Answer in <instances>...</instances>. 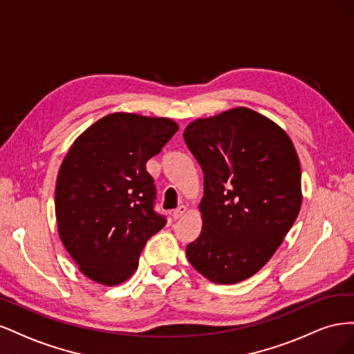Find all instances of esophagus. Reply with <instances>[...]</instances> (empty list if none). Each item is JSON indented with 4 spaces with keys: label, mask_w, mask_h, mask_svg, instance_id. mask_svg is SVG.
<instances>
[{
    "label": "esophagus",
    "mask_w": 354,
    "mask_h": 354,
    "mask_svg": "<svg viewBox=\"0 0 354 354\" xmlns=\"http://www.w3.org/2000/svg\"><path fill=\"white\" fill-rule=\"evenodd\" d=\"M186 212H187V207H186V205H180L177 209H174L173 217H174V218H181V217L185 216Z\"/></svg>",
    "instance_id": "1"
}]
</instances>
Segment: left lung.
<instances>
[{
	"instance_id": "1",
	"label": "left lung",
	"mask_w": 354,
	"mask_h": 354,
	"mask_svg": "<svg viewBox=\"0 0 354 354\" xmlns=\"http://www.w3.org/2000/svg\"><path fill=\"white\" fill-rule=\"evenodd\" d=\"M183 137L203 173V226L187 259L214 283L248 279L272 259L301 207L295 147L279 125L248 108L190 122Z\"/></svg>"
}]
</instances>
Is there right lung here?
Returning <instances> with one entry per match:
<instances>
[{
	"mask_svg": "<svg viewBox=\"0 0 354 354\" xmlns=\"http://www.w3.org/2000/svg\"><path fill=\"white\" fill-rule=\"evenodd\" d=\"M177 130L168 118L111 113L87 128L63 159L55 199L59 234L94 282L127 281L146 242L165 226L153 208L156 189L146 162Z\"/></svg>",
	"mask_w": 354,
	"mask_h": 354,
	"instance_id": "add662e5",
	"label": "right lung"
}]
</instances>
